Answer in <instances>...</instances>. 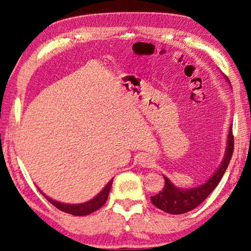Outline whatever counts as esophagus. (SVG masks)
I'll use <instances>...</instances> for the list:
<instances>
[{
  "label": "esophagus",
  "instance_id": "esophagus-1",
  "mask_svg": "<svg viewBox=\"0 0 251 251\" xmlns=\"http://www.w3.org/2000/svg\"><path fill=\"white\" fill-rule=\"evenodd\" d=\"M152 160L150 156L144 155L139 158V164H141L142 167H151L152 166Z\"/></svg>",
  "mask_w": 251,
  "mask_h": 251
}]
</instances>
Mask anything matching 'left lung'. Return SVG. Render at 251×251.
Segmentation results:
<instances>
[{"mask_svg": "<svg viewBox=\"0 0 251 251\" xmlns=\"http://www.w3.org/2000/svg\"><path fill=\"white\" fill-rule=\"evenodd\" d=\"M227 79V78H226ZM227 82L229 80L227 79ZM230 84V83H229ZM233 151V136H232V124L229 127L227 143H226V151H225L224 158L220 163L219 167L217 168L210 178L206 180L203 184L193 187V188H178L173 182L169 180V178L164 176L165 178V186L160 192L151 197V202L167 214L171 215H181L185 212L193 210L197 206L205 201L209 196L210 193L214 190L219 181L222 180L225 172L229 165V161L232 156Z\"/></svg>", "mask_w": 251, "mask_h": 251, "instance_id": "obj_1", "label": "left lung"}]
</instances>
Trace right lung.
<instances>
[{
    "instance_id": "1",
    "label": "right lung",
    "mask_w": 251,
    "mask_h": 251,
    "mask_svg": "<svg viewBox=\"0 0 251 251\" xmlns=\"http://www.w3.org/2000/svg\"><path fill=\"white\" fill-rule=\"evenodd\" d=\"M113 179L114 178H112V179L107 182V185H106L94 198H92L91 201H85L82 203H65V202L54 201V199L46 196V195L42 192L40 188L39 189L42 193V195H43V196L48 199L53 206L56 207L57 209L74 216H86L96 211L97 209H100V208L106 202V201H107L108 194L110 192V187H112V184H113Z\"/></svg>"
}]
</instances>
